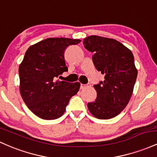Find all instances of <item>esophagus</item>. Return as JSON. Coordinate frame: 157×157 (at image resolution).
I'll return each mask as SVG.
<instances>
[{
	"label": "esophagus",
	"instance_id": "34e87169",
	"mask_svg": "<svg viewBox=\"0 0 157 157\" xmlns=\"http://www.w3.org/2000/svg\"><path fill=\"white\" fill-rule=\"evenodd\" d=\"M90 84H81V89H84V88H86V87H90Z\"/></svg>",
	"mask_w": 157,
	"mask_h": 157
}]
</instances>
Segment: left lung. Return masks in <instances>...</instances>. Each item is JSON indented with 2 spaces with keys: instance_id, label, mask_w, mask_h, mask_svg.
Here are the masks:
<instances>
[{
  "instance_id": "obj_1",
  "label": "left lung",
  "mask_w": 157,
  "mask_h": 157,
  "mask_svg": "<svg viewBox=\"0 0 157 157\" xmlns=\"http://www.w3.org/2000/svg\"><path fill=\"white\" fill-rule=\"evenodd\" d=\"M84 47L93 52L96 70L105 75L104 82L95 84L97 97L87 104L91 114L97 119L117 117L130 101L136 80L137 70L132 52L113 38L91 36L83 40Z\"/></svg>"
}]
</instances>
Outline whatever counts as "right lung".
<instances>
[{"label": "right lung", "mask_w": 157, "mask_h": 157, "mask_svg": "<svg viewBox=\"0 0 157 157\" xmlns=\"http://www.w3.org/2000/svg\"><path fill=\"white\" fill-rule=\"evenodd\" d=\"M79 39L49 38L32 45L19 66L20 93L28 108L46 120L58 119L64 114L72 96L78 93L80 83L56 81L68 70L64 50Z\"/></svg>", "instance_id": "right-lung-1"}]
</instances>
